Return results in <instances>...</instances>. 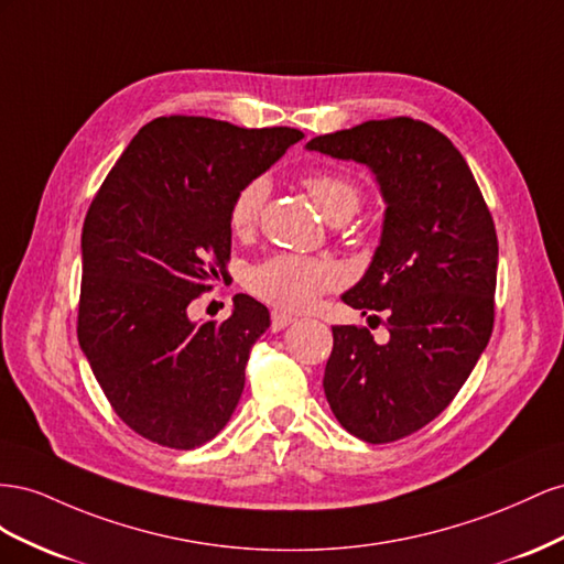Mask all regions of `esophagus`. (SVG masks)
Here are the masks:
<instances>
[{"label":"esophagus","instance_id":"34e87169","mask_svg":"<svg viewBox=\"0 0 564 564\" xmlns=\"http://www.w3.org/2000/svg\"><path fill=\"white\" fill-rule=\"evenodd\" d=\"M293 316H288V314H281V312H271V330L273 333H279V330H283V328H288L293 324Z\"/></svg>","mask_w":564,"mask_h":564}]
</instances>
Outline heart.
Instances as JSON below:
<instances>
[{
  "label": "heart",
  "mask_w": 564,
  "mask_h": 564,
  "mask_svg": "<svg viewBox=\"0 0 564 564\" xmlns=\"http://www.w3.org/2000/svg\"><path fill=\"white\" fill-rule=\"evenodd\" d=\"M314 203L330 221L347 219L361 203L359 184L340 172L318 170L302 180ZM267 198V182L262 176L240 186L229 205V229L234 236H250L260 221ZM340 283V271L335 264L316 257L276 252L264 257L246 273L248 291L281 312H302Z\"/></svg>",
  "instance_id": "1"
}]
</instances>
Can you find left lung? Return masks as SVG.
I'll return each instance as SVG.
<instances>
[{"mask_svg":"<svg viewBox=\"0 0 564 564\" xmlns=\"http://www.w3.org/2000/svg\"><path fill=\"white\" fill-rule=\"evenodd\" d=\"M307 149L371 167L388 203L373 262L343 300L390 340L333 326L324 390L349 434L390 444L452 404L489 343L496 227L460 151L423 120H368Z\"/></svg>","mask_w":564,"mask_h":564,"instance_id":"1","label":"left lung"}]
</instances>
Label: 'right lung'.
Returning <instances> with one entry per match:
<instances>
[{
    "instance_id": "add662e5",
    "label": "right lung",
    "mask_w": 564,
    "mask_h": 564,
    "mask_svg": "<svg viewBox=\"0 0 564 564\" xmlns=\"http://www.w3.org/2000/svg\"><path fill=\"white\" fill-rule=\"evenodd\" d=\"M302 137L163 116L141 127L96 191L77 340L112 411L143 440L188 452L229 423L269 310L240 293L229 318L193 324L188 304L227 271L234 193Z\"/></svg>"
}]
</instances>
